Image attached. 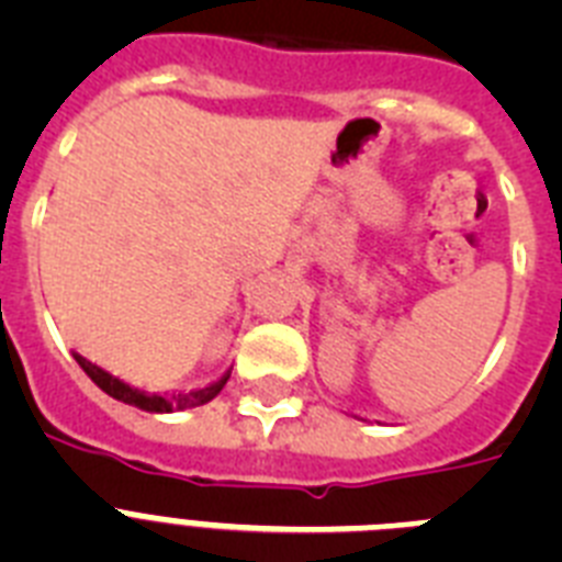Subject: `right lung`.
Returning <instances> with one entry per match:
<instances>
[{"label": "right lung", "instance_id": "add662e5", "mask_svg": "<svg viewBox=\"0 0 562 562\" xmlns=\"http://www.w3.org/2000/svg\"><path fill=\"white\" fill-rule=\"evenodd\" d=\"M78 366H81L83 371L89 374V380L95 382L98 389L106 391L109 396H114V400L126 402V405H134V408L140 411H151V414H171V411H186V408H196V405H205V402H211L213 396L220 394L222 389H225L227 376H222L220 382H213V385H207V389H196V391H180V394H146V391L140 389H132L128 382L117 380V376H112L109 371L98 369L95 362L87 360V357L76 355Z\"/></svg>", "mask_w": 562, "mask_h": 562}]
</instances>
